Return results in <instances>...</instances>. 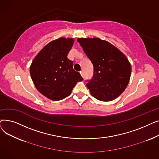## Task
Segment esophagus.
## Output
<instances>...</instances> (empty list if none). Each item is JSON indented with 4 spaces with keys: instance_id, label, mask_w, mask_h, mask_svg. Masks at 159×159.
I'll return each instance as SVG.
<instances>
[{
    "instance_id": "34e87169",
    "label": "esophagus",
    "mask_w": 159,
    "mask_h": 159,
    "mask_svg": "<svg viewBox=\"0 0 159 159\" xmlns=\"http://www.w3.org/2000/svg\"><path fill=\"white\" fill-rule=\"evenodd\" d=\"M80 73L81 76H82L83 78H84V73H83V72H82V71H80Z\"/></svg>"
}]
</instances>
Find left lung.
Listing matches in <instances>:
<instances>
[{
  "instance_id": "8db88e82",
  "label": "left lung",
  "mask_w": 159,
  "mask_h": 159,
  "mask_svg": "<svg viewBox=\"0 0 159 159\" xmlns=\"http://www.w3.org/2000/svg\"><path fill=\"white\" fill-rule=\"evenodd\" d=\"M77 41L94 67L93 77L86 84L91 95L104 102L117 98L131 77V66L126 55L99 38H79Z\"/></svg>"
}]
</instances>
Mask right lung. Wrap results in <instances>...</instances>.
Returning <instances> with one entry per match:
<instances>
[{"instance_id":"add662e5","label":"right lung","mask_w":159,"mask_h":159,"mask_svg":"<svg viewBox=\"0 0 159 159\" xmlns=\"http://www.w3.org/2000/svg\"><path fill=\"white\" fill-rule=\"evenodd\" d=\"M74 43L73 38L60 37L46 44L34 58L30 72L39 92L52 101L69 96L82 77L73 69L67 56Z\"/></svg>"}]
</instances>
